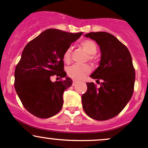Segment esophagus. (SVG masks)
I'll return each mask as SVG.
<instances>
[{
    "instance_id": "34e87169",
    "label": "esophagus",
    "mask_w": 148,
    "mask_h": 148,
    "mask_svg": "<svg viewBox=\"0 0 148 148\" xmlns=\"http://www.w3.org/2000/svg\"><path fill=\"white\" fill-rule=\"evenodd\" d=\"M76 84H77V82L76 81H73V83H72V86H75Z\"/></svg>"
}]
</instances>
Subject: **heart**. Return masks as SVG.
<instances>
[{"mask_svg":"<svg viewBox=\"0 0 148 148\" xmlns=\"http://www.w3.org/2000/svg\"><path fill=\"white\" fill-rule=\"evenodd\" d=\"M82 48L89 55V59L92 60L94 55L97 51V46L95 41L92 40H84L80 44ZM63 60L65 63H69L71 61V50L69 49L65 51L63 55ZM91 71L90 66L87 65H73L67 69V74L69 77L75 80H81L84 78Z\"/></svg>","mask_w":148,"mask_h":148,"instance_id":"1","label":"heart"}]
</instances>
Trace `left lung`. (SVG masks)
I'll return each instance as SVG.
<instances>
[{"mask_svg":"<svg viewBox=\"0 0 148 148\" xmlns=\"http://www.w3.org/2000/svg\"><path fill=\"white\" fill-rule=\"evenodd\" d=\"M84 36L99 46V66L90 77L102 82L99 88L93 82L86 83L87 90L82 96V107L91 118L107 120L117 116L132 96L135 71L132 56L127 48L111 34L91 32Z\"/></svg>","mask_w":148,"mask_h":148,"instance_id":"left-lung-1","label":"left lung"}]
</instances>
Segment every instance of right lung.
Masks as SVG:
<instances>
[{
  "label": "right lung",
  "instance_id": "right-lung-1",
  "mask_svg": "<svg viewBox=\"0 0 148 148\" xmlns=\"http://www.w3.org/2000/svg\"><path fill=\"white\" fill-rule=\"evenodd\" d=\"M82 34L49 28L25 46L15 69L14 86L23 107L36 117L49 118L62 110L64 92L72 84L64 71L63 55ZM52 75L64 79L53 83Z\"/></svg>",
  "mask_w": 148,
  "mask_h": 148
}]
</instances>
